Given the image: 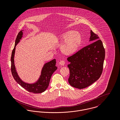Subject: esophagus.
I'll return each instance as SVG.
<instances>
[{"label":"esophagus","instance_id":"esophagus-1","mask_svg":"<svg viewBox=\"0 0 120 120\" xmlns=\"http://www.w3.org/2000/svg\"><path fill=\"white\" fill-rule=\"evenodd\" d=\"M59 64L60 65V66H64L65 64V62L63 60H61L60 61V62H59Z\"/></svg>","mask_w":120,"mask_h":120}]
</instances>
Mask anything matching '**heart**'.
I'll list each match as a JSON object with an SVG mask.
<instances>
[{
  "label": "heart",
  "instance_id": "obj_1",
  "mask_svg": "<svg viewBox=\"0 0 120 120\" xmlns=\"http://www.w3.org/2000/svg\"><path fill=\"white\" fill-rule=\"evenodd\" d=\"M58 41L62 43L60 48L61 52L65 55H71L79 50L82 43V38L79 33L70 30L61 34Z\"/></svg>",
  "mask_w": 120,
  "mask_h": 120
}]
</instances>
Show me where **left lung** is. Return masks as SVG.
<instances>
[{"instance_id": "8db88e82", "label": "left lung", "mask_w": 120, "mask_h": 120, "mask_svg": "<svg viewBox=\"0 0 120 120\" xmlns=\"http://www.w3.org/2000/svg\"><path fill=\"white\" fill-rule=\"evenodd\" d=\"M89 41L93 42L68 58L70 62L69 84L79 89L86 88L97 81L102 73L105 59L103 42L90 30Z\"/></svg>"}]
</instances>
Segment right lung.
<instances>
[{
    "label": "right lung",
    "mask_w": 120,
    "mask_h": 120,
    "mask_svg": "<svg viewBox=\"0 0 120 120\" xmlns=\"http://www.w3.org/2000/svg\"><path fill=\"white\" fill-rule=\"evenodd\" d=\"M23 30L20 31L17 34L15 41V47L12 52L11 56V71L12 75L17 83L27 91L34 93H41L45 91L48 88L52 75L57 69V67L55 66L56 60L53 59L44 64L39 78L34 83H28L22 80L16 70L14 62V57L16 47L23 37Z\"/></svg>",
    "instance_id": "1"
}]
</instances>
